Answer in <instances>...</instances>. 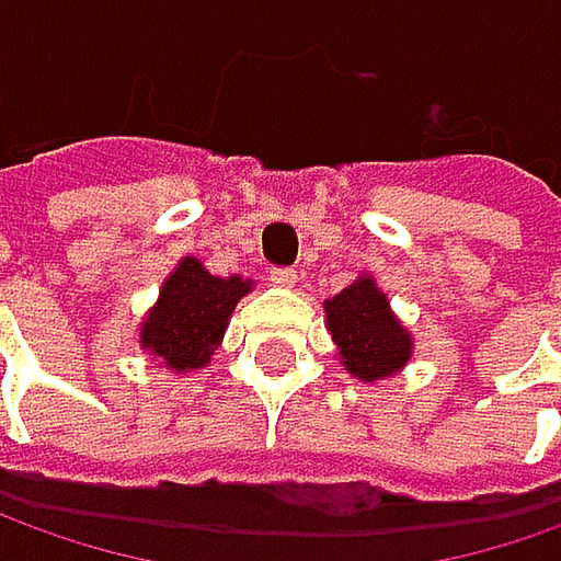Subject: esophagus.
<instances>
[{"instance_id":"34e87169","label":"esophagus","mask_w":561,"mask_h":561,"mask_svg":"<svg viewBox=\"0 0 561 561\" xmlns=\"http://www.w3.org/2000/svg\"><path fill=\"white\" fill-rule=\"evenodd\" d=\"M296 280H299V271L296 268L271 271V284H274V287H296Z\"/></svg>"}]
</instances>
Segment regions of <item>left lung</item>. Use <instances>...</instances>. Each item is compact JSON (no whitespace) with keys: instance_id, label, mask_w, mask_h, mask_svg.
Returning <instances> with one entry per match:
<instances>
[{"instance_id":"obj_1","label":"left lung","mask_w":561,"mask_h":561,"mask_svg":"<svg viewBox=\"0 0 561 561\" xmlns=\"http://www.w3.org/2000/svg\"><path fill=\"white\" fill-rule=\"evenodd\" d=\"M328 331L343 368L358 380L397 375L412 358V334L390 312L387 293L368 274L324 302Z\"/></svg>"}]
</instances>
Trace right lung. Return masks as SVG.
<instances>
[{"mask_svg":"<svg viewBox=\"0 0 561 561\" xmlns=\"http://www.w3.org/2000/svg\"><path fill=\"white\" fill-rule=\"evenodd\" d=\"M252 290L240 274L215 277L199 259L186 255L168 274L159 302L149 309L140 328V346L171 371L205 368L221 346L230 312Z\"/></svg>","mask_w":561,"mask_h":561,"instance_id":"obj_1","label":"right lung"}]
</instances>
